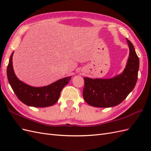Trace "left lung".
<instances>
[{
  "mask_svg": "<svg viewBox=\"0 0 151 151\" xmlns=\"http://www.w3.org/2000/svg\"><path fill=\"white\" fill-rule=\"evenodd\" d=\"M129 57L121 74L111 79L84 77L83 98L91 106L99 108L115 106L120 104L134 89L138 77L139 59L134 47L127 38Z\"/></svg>",
  "mask_w": 151,
  "mask_h": 151,
  "instance_id": "obj_1",
  "label": "left lung"
}]
</instances>
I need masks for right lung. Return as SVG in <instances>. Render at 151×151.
<instances>
[{"mask_svg": "<svg viewBox=\"0 0 151 151\" xmlns=\"http://www.w3.org/2000/svg\"><path fill=\"white\" fill-rule=\"evenodd\" d=\"M13 53L9 62L7 75L9 83L18 99L24 104L33 107H48L55 104L60 97L62 89L68 83L71 77H64L47 86L36 88L29 86L18 79L14 72Z\"/></svg>", "mask_w": 151, "mask_h": 151, "instance_id": "right-lung-1", "label": "right lung"}]
</instances>
